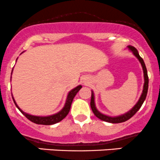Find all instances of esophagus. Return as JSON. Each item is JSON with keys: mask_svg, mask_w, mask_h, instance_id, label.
<instances>
[{"mask_svg": "<svg viewBox=\"0 0 160 160\" xmlns=\"http://www.w3.org/2000/svg\"><path fill=\"white\" fill-rule=\"evenodd\" d=\"M83 82H84V84H85V85H87V84L88 83V81H87L86 79L84 80V81H83Z\"/></svg>", "mask_w": 160, "mask_h": 160, "instance_id": "1", "label": "esophagus"}]
</instances>
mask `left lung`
<instances>
[{
	"label": "left lung",
	"instance_id": "8db88e82",
	"mask_svg": "<svg viewBox=\"0 0 160 160\" xmlns=\"http://www.w3.org/2000/svg\"><path fill=\"white\" fill-rule=\"evenodd\" d=\"M128 49L133 53L136 58L138 60V61L140 62L141 65H142V70H143V74H144V85H143V90H142V95H141L140 98H139L138 101L136 102L135 105L129 111L126 112L125 113H123V114L119 115V116H115V117H111L109 116V115L104 114V113H101L100 111L97 110L96 107V102H95V95L93 91L92 90V97H91V102H90V106H91L92 110L93 113L96 115V117H97L99 119L102 120V121H106V122L112 123V124H118V123H122L124 121H128V120L130 119L132 117H133L134 114L138 112V110L141 108L142 105L143 104L144 101H145V98H146L147 92H148V73H147V69L145 67V62H144L143 59L140 57L138 52L137 49L135 47H132V46H128Z\"/></svg>",
	"mask_w": 160,
	"mask_h": 160
}]
</instances>
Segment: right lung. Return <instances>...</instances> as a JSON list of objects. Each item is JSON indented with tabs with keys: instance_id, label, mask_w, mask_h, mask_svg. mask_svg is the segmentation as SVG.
Returning <instances> with one entry per match:
<instances>
[{
	"instance_id": "obj_1",
	"label": "right lung",
	"mask_w": 160,
	"mask_h": 160,
	"mask_svg": "<svg viewBox=\"0 0 160 160\" xmlns=\"http://www.w3.org/2000/svg\"><path fill=\"white\" fill-rule=\"evenodd\" d=\"M17 59H18V58H17ZM12 72H13V69H12ZM11 78H12V76H11ZM82 85H79L77 87H75V88H72L71 91H69L68 93L67 99H66L64 107H63L59 112H58V113L52 115H48V116H34V115H31L29 114V113H25V112L23 111L22 110H21V109L19 108V107L17 105L13 96H12V99H13L14 102H15L17 108L20 110V112H21L26 118H28V119L29 120V121H31L32 122L37 124H42V125H51V124H57V123L62 121V120L68 114L69 111H70L71 106H72V101H73V99L75 98V95L78 93V92L82 88Z\"/></svg>"
}]
</instances>
